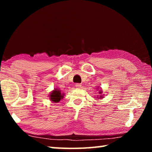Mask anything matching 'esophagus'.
<instances>
[{
	"mask_svg": "<svg viewBox=\"0 0 152 152\" xmlns=\"http://www.w3.org/2000/svg\"><path fill=\"white\" fill-rule=\"evenodd\" d=\"M76 87L77 88H81V87H82L81 84H79V83L76 84Z\"/></svg>",
	"mask_w": 152,
	"mask_h": 152,
	"instance_id": "esophagus-1",
	"label": "esophagus"
}]
</instances>
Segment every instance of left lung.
<instances>
[{
  "mask_svg": "<svg viewBox=\"0 0 152 152\" xmlns=\"http://www.w3.org/2000/svg\"><path fill=\"white\" fill-rule=\"evenodd\" d=\"M99 94H101L100 95V96H97L96 97V99H102V98H103V96H102V90H99Z\"/></svg>",
  "mask_w": 152,
  "mask_h": 152,
  "instance_id": "left-lung-1",
  "label": "left lung"
}]
</instances>
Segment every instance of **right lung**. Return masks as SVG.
I'll use <instances>...</instances> for the list:
<instances>
[{
	"mask_svg": "<svg viewBox=\"0 0 152 152\" xmlns=\"http://www.w3.org/2000/svg\"><path fill=\"white\" fill-rule=\"evenodd\" d=\"M64 94L61 93V91L58 88H54L53 91L51 92V93L49 95V97H50V99L51 102H58L60 101L64 98Z\"/></svg>",
	"mask_w": 152,
	"mask_h": 152,
	"instance_id": "obj_1",
	"label": "right lung"
}]
</instances>
